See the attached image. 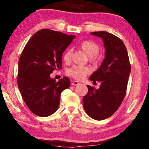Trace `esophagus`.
<instances>
[{"instance_id":"34e87169","label":"esophagus","mask_w":149,"mask_h":149,"mask_svg":"<svg viewBox=\"0 0 149 149\" xmlns=\"http://www.w3.org/2000/svg\"><path fill=\"white\" fill-rule=\"evenodd\" d=\"M79 84V81H74L72 82V84L74 86H77V85H78Z\"/></svg>"}]
</instances>
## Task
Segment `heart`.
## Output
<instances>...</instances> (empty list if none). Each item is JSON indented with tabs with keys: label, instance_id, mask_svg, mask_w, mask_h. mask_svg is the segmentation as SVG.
<instances>
[{
	"label": "heart",
	"instance_id": "b5f03b06",
	"mask_svg": "<svg viewBox=\"0 0 149 149\" xmlns=\"http://www.w3.org/2000/svg\"><path fill=\"white\" fill-rule=\"evenodd\" d=\"M79 47L84 51L90 56V61L96 63L97 61V54L99 53L100 48L97 44L95 42L89 40H84L79 45ZM72 50L71 49H67L63 54V59L65 62H70L72 58ZM90 72V69L86 66L74 65L67 70V74L69 76L77 80H81L88 75Z\"/></svg>",
	"mask_w": 149,
	"mask_h": 149
}]
</instances>
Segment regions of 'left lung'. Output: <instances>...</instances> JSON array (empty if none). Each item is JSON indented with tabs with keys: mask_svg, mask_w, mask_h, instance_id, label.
I'll list each match as a JSON object with an SVG mask.
<instances>
[{
	"mask_svg": "<svg viewBox=\"0 0 149 149\" xmlns=\"http://www.w3.org/2000/svg\"><path fill=\"white\" fill-rule=\"evenodd\" d=\"M102 39L105 58L90 79L101 81L98 89L87 85V95L83 97L84 108L96 120L109 117L118 109L126 93L131 71L128 54L123 41L112 33L104 31L91 32Z\"/></svg>",
	"mask_w": 149,
	"mask_h": 149,
	"instance_id": "8db88e82",
	"label": "left lung"
}]
</instances>
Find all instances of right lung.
<instances>
[{
  "mask_svg": "<svg viewBox=\"0 0 149 149\" xmlns=\"http://www.w3.org/2000/svg\"><path fill=\"white\" fill-rule=\"evenodd\" d=\"M75 37L42 29L31 37L21 54L17 85L25 103L38 116L53 114L61 92L70 87L68 77L56 81L50 75L62 68V54Z\"/></svg>",
  "mask_w": 149,
  "mask_h": 149,
  "instance_id": "add662e5",
  "label": "right lung"
}]
</instances>
